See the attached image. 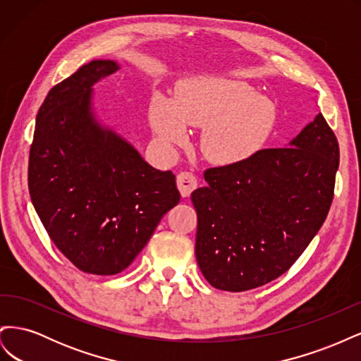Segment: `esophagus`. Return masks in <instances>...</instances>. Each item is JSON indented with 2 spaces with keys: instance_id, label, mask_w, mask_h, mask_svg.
Segmentation results:
<instances>
[{
  "instance_id": "1",
  "label": "esophagus",
  "mask_w": 361,
  "mask_h": 361,
  "mask_svg": "<svg viewBox=\"0 0 361 361\" xmlns=\"http://www.w3.org/2000/svg\"><path fill=\"white\" fill-rule=\"evenodd\" d=\"M176 182L182 197H190V194L197 188V178L191 171H180L178 174Z\"/></svg>"
}]
</instances>
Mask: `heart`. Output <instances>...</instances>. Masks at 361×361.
Listing matches in <instances>:
<instances>
[{
    "mask_svg": "<svg viewBox=\"0 0 361 361\" xmlns=\"http://www.w3.org/2000/svg\"><path fill=\"white\" fill-rule=\"evenodd\" d=\"M276 106L244 82L199 78L183 82L173 104L157 97L150 125L162 145L180 146L187 126L203 128L202 150L212 162L232 166L255 157L276 126Z\"/></svg>",
    "mask_w": 361,
    "mask_h": 361,
    "instance_id": "heart-1",
    "label": "heart"
}]
</instances>
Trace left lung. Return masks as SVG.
Listing matches in <instances>:
<instances>
[{
  "label": "left lung",
  "instance_id": "8db88e82",
  "mask_svg": "<svg viewBox=\"0 0 361 361\" xmlns=\"http://www.w3.org/2000/svg\"><path fill=\"white\" fill-rule=\"evenodd\" d=\"M338 143L322 114L289 147L204 170L191 194L195 257L211 286L244 292L280 277L324 224L334 197Z\"/></svg>",
  "mask_w": 361,
  "mask_h": 361
}]
</instances>
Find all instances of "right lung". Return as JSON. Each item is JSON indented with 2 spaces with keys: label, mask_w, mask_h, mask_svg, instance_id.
Segmentation results:
<instances>
[{
  "label": "right lung",
  "mask_w": 361,
  "mask_h": 361,
  "mask_svg": "<svg viewBox=\"0 0 361 361\" xmlns=\"http://www.w3.org/2000/svg\"><path fill=\"white\" fill-rule=\"evenodd\" d=\"M118 64L94 60L54 85L36 117L28 161L32 206L51 241L87 274L114 276L180 200L159 171L92 113V85Z\"/></svg>",
  "instance_id": "add662e5"
}]
</instances>
